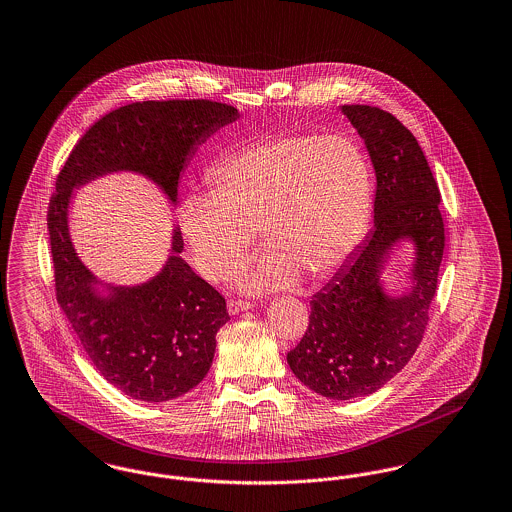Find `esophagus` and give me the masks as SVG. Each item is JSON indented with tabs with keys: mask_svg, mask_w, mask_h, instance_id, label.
Here are the masks:
<instances>
[{
	"mask_svg": "<svg viewBox=\"0 0 512 512\" xmlns=\"http://www.w3.org/2000/svg\"><path fill=\"white\" fill-rule=\"evenodd\" d=\"M253 307V303L249 299H230L228 301V313L230 315H240L244 311H249Z\"/></svg>",
	"mask_w": 512,
	"mask_h": 512,
	"instance_id": "obj_1",
	"label": "esophagus"
}]
</instances>
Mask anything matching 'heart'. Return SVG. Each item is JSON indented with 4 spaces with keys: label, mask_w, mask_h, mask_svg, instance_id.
<instances>
[{
    "label": "heart",
    "mask_w": 512,
    "mask_h": 512,
    "mask_svg": "<svg viewBox=\"0 0 512 512\" xmlns=\"http://www.w3.org/2000/svg\"><path fill=\"white\" fill-rule=\"evenodd\" d=\"M211 192L184 197L178 213L192 263L228 280L255 245L267 244L244 288L317 282L332 276L365 240L374 209V172L365 147L347 134L263 136L224 153L207 174Z\"/></svg>",
    "instance_id": "1"
}]
</instances>
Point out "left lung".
I'll list each match as a JSON object with an SVG mask.
<instances>
[{"mask_svg": "<svg viewBox=\"0 0 512 512\" xmlns=\"http://www.w3.org/2000/svg\"><path fill=\"white\" fill-rule=\"evenodd\" d=\"M376 171L374 230L311 301L309 326L288 353L293 374L318 395L353 399L380 390L422 341L445 249L438 182L413 132L388 111L343 105ZM403 237L417 245L415 286L386 298L379 268Z\"/></svg>", "mask_w": 512, "mask_h": 512, "instance_id": "8db88e82", "label": "left lung"}]
</instances>
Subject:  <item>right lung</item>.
<instances>
[{"mask_svg": "<svg viewBox=\"0 0 512 512\" xmlns=\"http://www.w3.org/2000/svg\"><path fill=\"white\" fill-rule=\"evenodd\" d=\"M236 119V107L211 99L136 101L94 122L57 174L48 209L57 303L99 374L134 399L169 401L205 378L215 336L230 320L226 299L178 255L184 249L178 228L171 259L153 280L99 299L69 238L71 190L105 172L136 171L176 201L188 155Z\"/></svg>", "mask_w": 512, "mask_h": 512, "instance_id": "add662e5", "label": "right lung"}]
</instances>
